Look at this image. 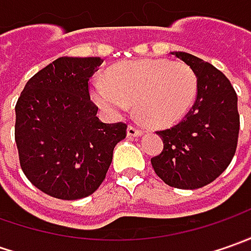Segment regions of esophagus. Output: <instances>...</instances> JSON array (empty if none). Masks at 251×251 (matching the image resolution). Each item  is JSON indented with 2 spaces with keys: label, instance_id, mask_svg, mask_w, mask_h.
<instances>
[{
  "label": "esophagus",
  "instance_id": "obj_1",
  "mask_svg": "<svg viewBox=\"0 0 251 251\" xmlns=\"http://www.w3.org/2000/svg\"><path fill=\"white\" fill-rule=\"evenodd\" d=\"M142 134H144L142 130L134 127V126H128V127H127V135H128V137H141Z\"/></svg>",
  "mask_w": 251,
  "mask_h": 251
}]
</instances>
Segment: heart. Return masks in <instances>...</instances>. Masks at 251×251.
<instances>
[{
    "label": "heart",
    "mask_w": 251,
    "mask_h": 251,
    "mask_svg": "<svg viewBox=\"0 0 251 251\" xmlns=\"http://www.w3.org/2000/svg\"><path fill=\"white\" fill-rule=\"evenodd\" d=\"M197 96V76L184 63L131 61L114 67L109 79H96L92 98L103 110L117 114L135 106L141 121L165 127L180 120Z\"/></svg>",
    "instance_id": "1"
}]
</instances>
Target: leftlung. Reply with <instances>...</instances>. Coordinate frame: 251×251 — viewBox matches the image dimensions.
Listing matches in <instances>:
<instances>
[{
    "label": "left lung",
    "mask_w": 251,
    "mask_h": 251,
    "mask_svg": "<svg viewBox=\"0 0 251 251\" xmlns=\"http://www.w3.org/2000/svg\"><path fill=\"white\" fill-rule=\"evenodd\" d=\"M197 76V96L184 119L158 131L163 150L151 159L168 186L184 190L204 187L229 166L239 138L237 95L226 76L196 55L173 51Z\"/></svg>",
    "instance_id": "obj_1"
}]
</instances>
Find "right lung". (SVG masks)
I'll return each instance as SVG.
<instances>
[{
    "label": "right lung",
    "mask_w": 251,
    "mask_h": 251,
    "mask_svg": "<svg viewBox=\"0 0 251 251\" xmlns=\"http://www.w3.org/2000/svg\"><path fill=\"white\" fill-rule=\"evenodd\" d=\"M99 57H60L27 81L15 106V142L25 176L60 200L93 194L106 177L127 124L96 116L89 78Z\"/></svg>",
    "instance_id": "right-lung-1"
}]
</instances>
